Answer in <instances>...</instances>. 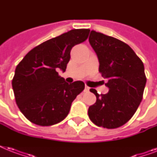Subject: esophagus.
I'll return each mask as SVG.
<instances>
[{
  "mask_svg": "<svg viewBox=\"0 0 157 157\" xmlns=\"http://www.w3.org/2000/svg\"><path fill=\"white\" fill-rule=\"evenodd\" d=\"M89 90H90V87H89L88 86H86H86H85V91L88 92Z\"/></svg>",
  "mask_w": 157,
  "mask_h": 157,
  "instance_id": "34e87169",
  "label": "esophagus"
}]
</instances>
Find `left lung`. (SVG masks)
<instances>
[{
  "label": "left lung",
  "mask_w": 157,
  "mask_h": 157,
  "mask_svg": "<svg viewBox=\"0 0 157 157\" xmlns=\"http://www.w3.org/2000/svg\"><path fill=\"white\" fill-rule=\"evenodd\" d=\"M89 41L109 89L100 95L94 89L90 90L97 99L89 107V117L97 126L116 129L131 119L143 99L147 81L144 63L129 45L117 38L93 30Z\"/></svg>",
  "instance_id": "8db88e82"
}]
</instances>
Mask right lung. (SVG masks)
Returning <instances> with one entry per match:
<instances>
[{
	"instance_id": "obj_1",
	"label": "right lung",
	"mask_w": 157,
	"mask_h": 157,
	"mask_svg": "<svg viewBox=\"0 0 157 157\" xmlns=\"http://www.w3.org/2000/svg\"><path fill=\"white\" fill-rule=\"evenodd\" d=\"M90 29H73L36 46L17 65L12 80L16 103L32 123L50 126L68 115L71 103L85 89L83 81L68 84L66 71L74 45L88 38Z\"/></svg>"
}]
</instances>
